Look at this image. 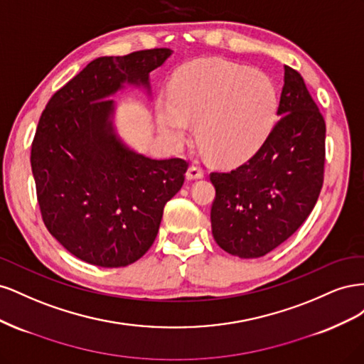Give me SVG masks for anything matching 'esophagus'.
<instances>
[{
	"label": "esophagus",
	"mask_w": 364,
	"mask_h": 364,
	"mask_svg": "<svg viewBox=\"0 0 364 364\" xmlns=\"http://www.w3.org/2000/svg\"><path fill=\"white\" fill-rule=\"evenodd\" d=\"M203 174H205V171L200 167H197V165H191L188 171H186V179L188 181L200 179V178H203Z\"/></svg>",
	"instance_id": "obj_1"
}]
</instances>
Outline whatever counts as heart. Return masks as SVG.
<instances>
[{"mask_svg": "<svg viewBox=\"0 0 364 364\" xmlns=\"http://www.w3.org/2000/svg\"><path fill=\"white\" fill-rule=\"evenodd\" d=\"M278 112L277 87L266 74L225 59H200L176 74L171 97L156 105L162 136L181 146L190 121L196 139L220 164L252 158L266 142Z\"/></svg>", "mask_w": 364, "mask_h": 364, "instance_id": "heart-1", "label": "heart"}]
</instances>
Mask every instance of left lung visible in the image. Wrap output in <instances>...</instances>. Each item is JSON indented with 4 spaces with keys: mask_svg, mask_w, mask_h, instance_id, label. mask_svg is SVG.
<instances>
[{
    "mask_svg": "<svg viewBox=\"0 0 364 364\" xmlns=\"http://www.w3.org/2000/svg\"><path fill=\"white\" fill-rule=\"evenodd\" d=\"M279 121L261 149L229 173H211V226L230 255L259 258L290 238L321 194L325 119L302 75L284 67Z\"/></svg>",
    "mask_w": 364,
    "mask_h": 364,
    "instance_id": "left-lung-1",
    "label": "left lung"
}]
</instances>
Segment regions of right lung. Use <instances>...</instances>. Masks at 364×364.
Returning <instances> with one entry per match:
<instances>
[{
  "mask_svg": "<svg viewBox=\"0 0 364 364\" xmlns=\"http://www.w3.org/2000/svg\"><path fill=\"white\" fill-rule=\"evenodd\" d=\"M171 56L153 48L98 58L54 94L31 142V171L48 232L98 267H126L151 247L164 206L188 162L150 159L123 144L112 97L124 83L150 90L149 74Z\"/></svg>",
  "mask_w": 364,
  "mask_h": 364,
  "instance_id": "1",
  "label": "right lung"
}]
</instances>
